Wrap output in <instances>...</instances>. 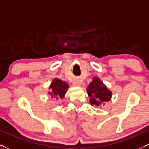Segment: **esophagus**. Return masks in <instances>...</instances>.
Listing matches in <instances>:
<instances>
[{
	"mask_svg": "<svg viewBox=\"0 0 149 149\" xmlns=\"http://www.w3.org/2000/svg\"><path fill=\"white\" fill-rule=\"evenodd\" d=\"M73 85L75 86H79L81 85V84H80L79 81H73Z\"/></svg>",
	"mask_w": 149,
	"mask_h": 149,
	"instance_id": "obj_1",
	"label": "esophagus"
}]
</instances>
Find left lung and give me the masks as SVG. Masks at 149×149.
Instances as JSON below:
<instances>
[{"label": "left lung", "mask_w": 149, "mask_h": 149, "mask_svg": "<svg viewBox=\"0 0 149 149\" xmlns=\"http://www.w3.org/2000/svg\"><path fill=\"white\" fill-rule=\"evenodd\" d=\"M87 92L88 96L91 97L90 103L97 106L101 105L103 102L109 101L111 97V92L96 77L90 83L87 88Z\"/></svg>", "instance_id": "obj_1"}]
</instances>
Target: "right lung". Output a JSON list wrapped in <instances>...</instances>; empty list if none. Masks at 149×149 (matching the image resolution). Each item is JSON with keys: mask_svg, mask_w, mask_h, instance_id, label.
<instances>
[{"mask_svg": "<svg viewBox=\"0 0 149 149\" xmlns=\"http://www.w3.org/2000/svg\"><path fill=\"white\" fill-rule=\"evenodd\" d=\"M50 88H51V93H50V94L55 95L57 98H63L64 95H65V93L68 91L67 89L68 88V84L61 81V80L58 79H55L52 84H51Z\"/></svg>", "mask_w": 149, "mask_h": 149, "instance_id": "add662e5", "label": "right lung"}]
</instances>
